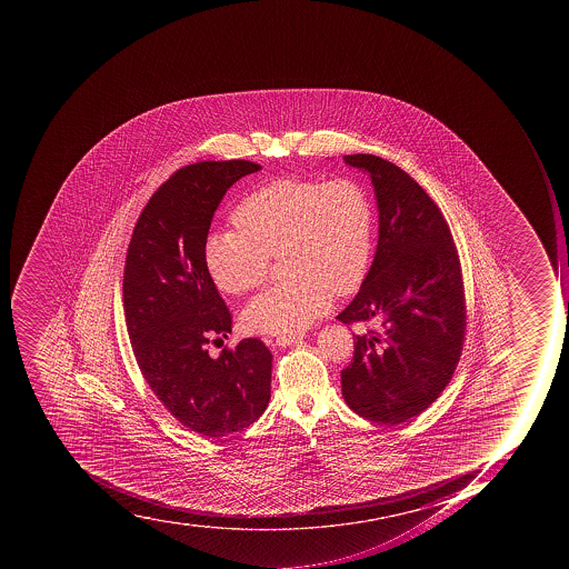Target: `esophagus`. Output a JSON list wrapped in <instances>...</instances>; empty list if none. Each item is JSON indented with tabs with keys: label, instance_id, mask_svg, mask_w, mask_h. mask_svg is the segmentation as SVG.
Returning <instances> with one entry per match:
<instances>
[{
	"label": "esophagus",
	"instance_id": "obj_1",
	"mask_svg": "<svg viewBox=\"0 0 569 569\" xmlns=\"http://www.w3.org/2000/svg\"><path fill=\"white\" fill-rule=\"evenodd\" d=\"M299 340L300 336H278L273 341H276V345H279V347H287V345L297 343Z\"/></svg>",
	"mask_w": 569,
	"mask_h": 569
}]
</instances>
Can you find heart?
Instances as JSON below:
<instances>
[{
    "label": "heart",
    "mask_w": 569,
    "mask_h": 569,
    "mask_svg": "<svg viewBox=\"0 0 569 569\" xmlns=\"http://www.w3.org/2000/svg\"><path fill=\"white\" fill-rule=\"evenodd\" d=\"M238 233L208 237L204 263L219 290L260 287L272 256L288 278L261 291L243 311L256 332L293 336L331 306L332 291L350 296L370 270L373 208L353 178L284 176L249 193L233 211Z\"/></svg>",
    "instance_id": "obj_1"
}]
</instances>
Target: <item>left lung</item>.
<instances>
[{
    "label": "left lung",
    "mask_w": 569,
    "mask_h": 569,
    "mask_svg": "<svg viewBox=\"0 0 569 569\" xmlns=\"http://www.w3.org/2000/svg\"><path fill=\"white\" fill-rule=\"evenodd\" d=\"M343 158L367 170L376 188L379 243L361 290L336 317L347 326L377 323L353 335L341 391L359 417L397 426L438 399L461 359V261L443 213L406 170L373 154Z\"/></svg>",
    "instance_id": "1"
}]
</instances>
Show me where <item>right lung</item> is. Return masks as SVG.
<instances>
[{"label": "right lung", "mask_w": 569, "mask_h": 569, "mask_svg": "<svg viewBox=\"0 0 569 569\" xmlns=\"http://www.w3.org/2000/svg\"><path fill=\"white\" fill-rule=\"evenodd\" d=\"M261 166L247 160L181 167L152 193L126 252V327L143 379L187 429L222 438L254 423L270 400L272 353L246 338L211 358L233 317L204 263L211 219L228 188Z\"/></svg>", "instance_id": "obj_1"}]
</instances>
